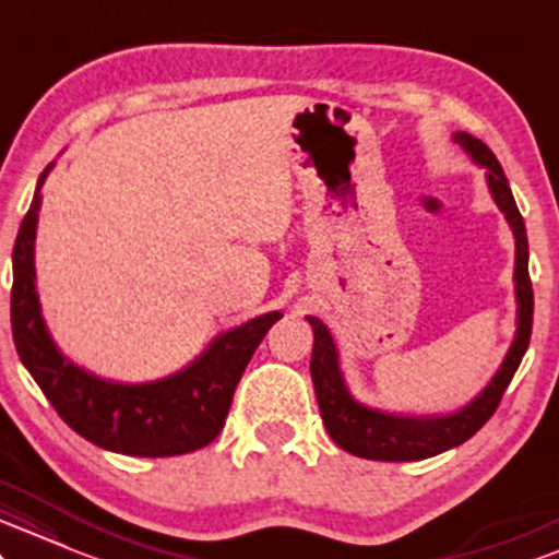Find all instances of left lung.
<instances>
[{
	"label": "left lung",
	"instance_id": "left-lung-1",
	"mask_svg": "<svg viewBox=\"0 0 559 559\" xmlns=\"http://www.w3.org/2000/svg\"><path fill=\"white\" fill-rule=\"evenodd\" d=\"M455 141L468 151L478 164L489 169L487 180L495 195L497 206L508 216L515 235V293H518V334L515 343L504 358L502 369L491 379L487 390L478 395L468 408L439 418H403L386 416V413L371 411L356 403L343 382L337 366V350H334L332 334L319 319L308 317L313 326V353H311V379L317 390L319 411L324 418L326 431L334 442L350 455L366 457V461H424V457L439 455V452L457 448L468 442L484 424L500 408V400L513 382L518 366L526 356L531 343V324H534V287L528 277V238L523 216L518 212L513 190L508 186L500 162L491 154L489 146L468 133H455Z\"/></svg>",
	"mask_w": 559,
	"mask_h": 559
}]
</instances>
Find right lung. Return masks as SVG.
<instances>
[{"instance_id":"1","label":"right lung","mask_w":559,"mask_h":559,"mask_svg":"<svg viewBox=\"0 0 559 559\" xmlns=\"http://www.w3.org/2000/svg\"><path fill=\"white\" fill-rule=\"evenodd\" d=\"M38 206L41 195L36 190L12 248L10 317L17 356L51 408L83 439L120 455L169 457L206 448L225 426L248 360L282 313H264L222 334L193 366L162 382L115 384L91 377L59 356L44 326L33 282Z\"/></svg>"}]
</instances>
